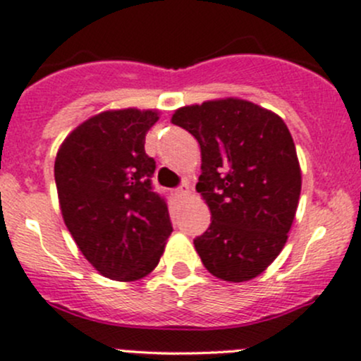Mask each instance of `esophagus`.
I'll return each mask as SVG.
<instances>
[{
    "instance_id": "esophagus-1",
    "label": "esophagus",
    "mask_w": 361,
    "mask_h": 361,
    "mask_svg": "<svg viewBox=\"0 0 361 361\" xmlns=\"http://www.w3.org/2000/svg\"><path fill=\"white\" fill-rule=\"evenodd\" d=\"M189 192H191V188H189L188 182H184V184H182L180 188H177V189H176V195H177V196H180V197H182V196H188Z\"/></svg>"
}]
</instances>
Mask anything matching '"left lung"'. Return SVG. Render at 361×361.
<instances>
[{
	"label": "left lung",
	"mask_w": 361,
	"mask_h": 361,
	"mask_svg": "<svg viewBox=\"0 0 361 361\" xmlns=\"http://www.w3.org/2000/svg\"><path fill=\"white\" fill-rule=\"evenodd\" d=\"M172 123L201 148L196 184L212 224L195 239L204 269L227 282L251 281L288 241L301 192V169L279 115L239 98L182 106Z\"/></svg>",
	"instance_id": "1"
}]
</instances>
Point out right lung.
Wrapping results in <instances>:
<instances>
[{
    "label": "right lung",
    "mask_w": 361,
    "mask_h": 361,
    "mask_svg": "<svg viewBox=\"0 0 361 361\" xmlns=\"http://www.w3.org/2000/svg\"><path fill=\"white\" fill-rule=\"evenodd\" d=\"M157 110H108L61 142L55 182L65 226L80 253L108 279L139 281L154 270L172 232L165 200L151 188L145 151Z\"/></svg>",
    "instance_id": "1"
}]
</instances>
